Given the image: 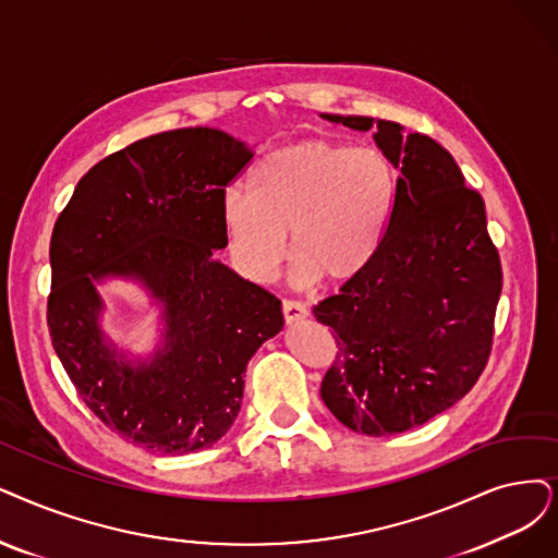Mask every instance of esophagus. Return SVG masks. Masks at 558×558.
<instances>
[{
	"label": "esophagus",
	"mask_w": 558,
	"mask_h": 558,
	"mask_svg": "<svg viewBox=\"0 0 558 558\" xmlns=\"http://www.w3.org/2000/svg\"><path fill=\"white\" fill-rule=\"evenodd\" d=\"M281 308H283V318L288 325H298L308 316L306 306H302L300 302H283Z\"/></svg>",
	"instance_id": "1"
}]
</instances>
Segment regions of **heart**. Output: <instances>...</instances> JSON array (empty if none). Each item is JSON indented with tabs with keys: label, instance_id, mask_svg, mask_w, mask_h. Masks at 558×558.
Masks as SVG:
<instances>
[{
	"label": "heart",
	"instance_id": "b5f03b06",
	"mask_svg": "<svg viewBox=\"0 0 558 558\" xmlns=\"http://www.w3.org/2000/svg\"><path fill=\"white\" fill-rule=\"evenodd\" d=\"M393 204L396 173L380 150L314 140L263 158L252 171V192L227 190L221 229L244 279L275 277L291 231V283L343 286L380 252Z\"/></svg>",
	"mask_w": 558,
	"mask_h": 558
}]
</instances>
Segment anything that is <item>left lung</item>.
Masks as SVG:
<instances>
[{"mask_svg":"<svg viewBox=\"0 0 558 558\" xmlns=\"http://www.w3.org/2000/svg\"><path fill=\"white\" fill-rule=\"evenodd\" d=\"M373 142L400 171L383 247L368 270L314 306L339 356L320 396L345 428L385 437L421 426L470 391L485 368L501 263L485 204L435 140L393 121L320 114Z\"/></svg>","mask_w":558,"mask_h":558,"instance_id":"left-lung-1","label":"left lung"}]
</instances>
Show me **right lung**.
Returning <instances> with one entry per match:
<instances>
[{
	"instance_id": "right-lung-1",
	"label": "right lung",
	"mask_w": 558,
	"mask_h": 558,
	"mask_svg": "<svg viewBox=\"0 0 558 558\" xmlns=\"http://www.w3.org/2000/svg\"><path fill=\"white\" fill-rule=\"evenodd\" d=\"M252 158L225 130L160 132L88 169L54 225V352L88 410L150 453H194L225 437L250 360L283 329L281 302L215 256L227 247L225 187ZM109 282L140 287L159 311L148 353L104 331Z\"/></svg>"
}]
</instances>
